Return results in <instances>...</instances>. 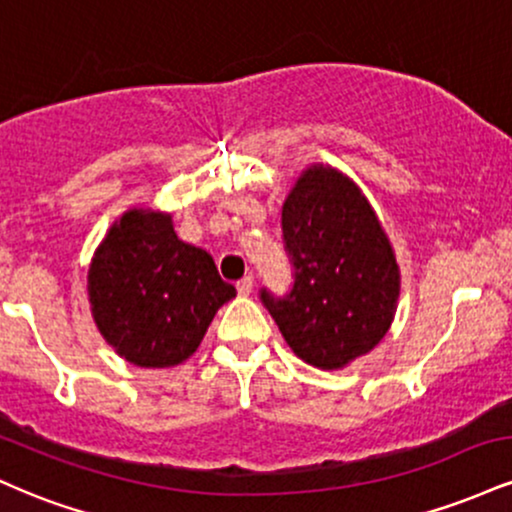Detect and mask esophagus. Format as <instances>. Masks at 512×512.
<instances>
[{
	"mask_svg": "<svg viewBox=\"0 0 512 512\" xmlns=\"http://www.w3.org/2000/svg\"><path fill=\"white\" fill-rule=\"evenodd\" d=\"M236 289H238L240 296H250L252 289H255V276H252V274L243 276V279H240L236 284Z\"/></svg>",
	"mask_w": 512,
	"mask_h": 512,
	"instance_id": "obj_1",
	"label": "esophagus"
}]
</instances>
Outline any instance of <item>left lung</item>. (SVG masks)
I'll list each match as a JSON object with an SVG mask.
<instances>
[{"instance_id": "1", "label": "left lung", "mask_w": 512, "mask_h": 512, "mask_svg": "<svg viewBox=\"0 0 512 512\" xmlns=\"http://www.w3.org/2000/svg\"><path fill=\"white\" fill-rule=\"evenodd\" d=\"M293 289H262L286 344L322 370L346 368L368 354L397 313L399 264L390 238L361 187L332 166L298 175L281 207Z\"/></svg>"}]
</instances>
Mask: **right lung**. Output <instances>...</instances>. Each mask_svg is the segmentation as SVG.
<instances>
[{
    "label": "right lung",
    "instance_id": "obj_1",
    "mask_svg": "<svg viewBox=\"0 0 512 512\" xmlns=\"http://www.w3.org/2000/svg\"><path fill=\"white\" fill-rule=\"evenodd\" d=\"M236 286L214 257L178 238L168 211L132 207L108 228L88 267L98 332L139 368L180 366L202 344Z\"/></svg>",
    "mask_w": 512,
    "mask_h": 512
}]
</instances>
